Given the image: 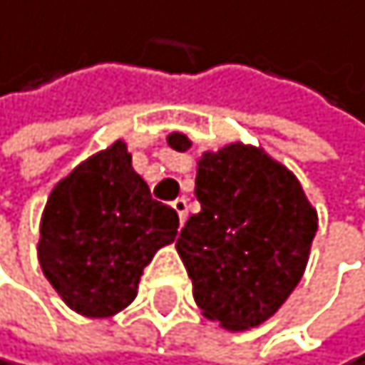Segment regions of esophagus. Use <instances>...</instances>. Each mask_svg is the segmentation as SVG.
I'll return each instance as SVG.
<instances>
[{"mask_svg": "<svg viewBox=\"0 0 365 365\" xmlns=\"http://www.w3.org/2000/svg\"><path fill=\"white\" fill-rule=\"evenodd\" d=\"M172 207H175L177 216H179V220H181V225H184L186 214H188V202H186V197H177L175 202H172Z\"/></svg>", "mask_w": 365, "mask_h": 365, "instance_id": "34e87169", "label": "esophagus"}]
</instances>
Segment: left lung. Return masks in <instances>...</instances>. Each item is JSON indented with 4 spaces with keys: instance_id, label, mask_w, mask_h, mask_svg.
<instances>
[{
    "instance_id": "obj_1",
    "label": "left lung",
    "mask_w": 365,
    "mask_h": 365,
    "mask_svg": "<svg viewBox=\"0 0 365 365\" xmlns=\"http://www.w3.org/2000/svg\"><path fill=\"white\" fill-rule=\"evenodd\" d=\"M175 151L193 147L184 133H170ZM200 214L186 220L177 253L193 280L202 315L227 331L264 324L299 285L317 209L292 170L262 147L230 142L197 158Z\"/></svg>"
}]
</instances>
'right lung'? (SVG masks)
Listing matches in <instances>:
<instances>
[{"label": "right lung", "mask_w": 365, "mask_h": 365, "mask_svg": "<svg viewBox=\"0 0 365 365\" xmlns=\"http://www.w3.org/2000/svg\"><path fill=\"white\" fill-rule=\"evenodd\" d=\"M177 211L151 200L124 140L82 160L48 195L41 216L43 276L71 310L112 317L138 297L158 248L177 237Z\"/></svg>", "instance_id": "obj_1"}]
</instances>
